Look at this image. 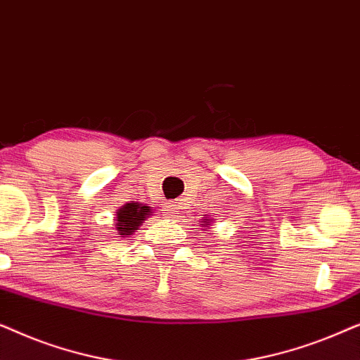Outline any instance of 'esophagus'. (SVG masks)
I'll return each mask as SVG.
<instances>
[{"label": "esophagus", "mask_w": 360, "mask_h": 360, "mask_svg": "<svg viewBox=\"0 0 360 360\" xmlns=\"http://www.w3.org/2000/svg\"><path fill=\"white\" fill-rule=\"evenodd\" d=\"M164 211H167L170 216H176L179 214V205H176V201H167Z\"/></svg>", "instance_id": "1"}]
</instances>
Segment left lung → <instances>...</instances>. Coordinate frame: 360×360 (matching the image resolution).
Segmentation results:
<instances>
[{
  "label": "left lung",
  "instance_id": "left-lung-1",
  "mask_svg": "<svg viewBox=\"0 0 360 360\" xmlns=\"http://www.w3.org/2000/svg\"><path fill=\"white\" fill-rule=\"evenodd\" d=\"M205 223H210V219H205Z\"/></svg>",
  "mask_w": 360,
  "mask_h": 360
}]
</instances>
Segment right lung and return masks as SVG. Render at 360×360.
I'll return each mask as SVG.
<instances>
[{
  "label": "right lung",
  "instance_id": "1",
  "mask_svg": "<svg viewBox=\"0 0 360 360\" xmlns=\"http://www.w3.org/2000/svg\"><path fill=\"white\" fill-rule=\"evenodd\" d=\"M150 206H146L142 203H126L116 211V223L115 228L117 231V238H129L131 234L139 229V226L144 223L146 218L150 216Z\"/></svg>",
  "mask_w": 360,
  "mask_h": 360
}]
</instances>
